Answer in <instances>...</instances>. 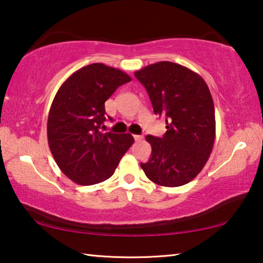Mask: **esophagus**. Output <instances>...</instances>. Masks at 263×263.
Returning <instances> with one entry per match:
<instances>
[{"label": "esophagus", "instance_id": "esophagus-1", "mask_svg": "<svg viewBox=\"0 0 263 263\" xmlns=\"http://www.w3.org/2000/svg\"><path fill=\"white\" fill-rule=\"evenodd\" d=\"M133 138H135V140H136V141H140V140L144 139V137H142V136H139V135H135V136H133Z\"/></svg>", "mask_w": 263, "mask_h": 263}]
</instances>
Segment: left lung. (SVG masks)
Segmentation results:
<instances>
[{
	"label": "left lung",
	"mask_w": 263,
	"mask_h": 263,
	"mask_svg": "<svg viewBox=\"0 0 263 263\" xmlns=\"http://www.w3.org/2000/svg\"><path fill=\"white\" fill-rule=\"evenodd\" d=\"M148 92L155 115L166 118L162 138L146 136L152 154L140 163L159 185L189 183L205 166L216 139L215 105L201 75L184 66L160 61L135 72Z\"/></svg>",
	"instance_id": "1"
}]
</instances>
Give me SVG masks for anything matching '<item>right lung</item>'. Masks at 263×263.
<instances>
[{"label": "right lung", "mask_w": 263, "mask_h": 263, "mask_svg": "<svg viewBox=\"0 0 263 263\" xmlns=\"http://www.w3.org/2000/svg\"><path fill=\"white\" fill-rule=\"evenodd\" d=\"M131 77L103 64L74 72L61 84L47 118V140L60 171L81 185L108 180L135 142L132 135L101 132L104 103Z\"/></svg>", "instance_id": "add662e5"}]
</instances>
